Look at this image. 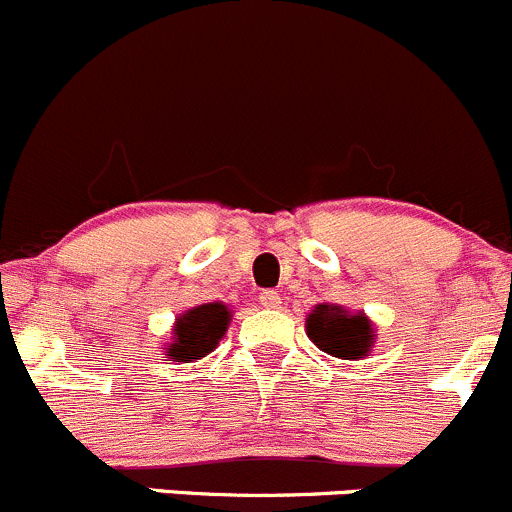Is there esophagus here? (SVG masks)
<instances>
[{
	"label": "esophagus",
	"mask_w": 512,
	"mask_h": 512,
	"mask_svg": "<svg viewBox=\"0 0 512 512\" xmlns=\"http://www.w3.org/2000/svg\"><path fill=\"white\" fill-rule=\"evenodd\" d=\"M258 301H261L263 308H278L283 303V298L278 291H263L261 296H258Z\"/></svg>",
	"instance_id": "34e87169"
}]
</instances>
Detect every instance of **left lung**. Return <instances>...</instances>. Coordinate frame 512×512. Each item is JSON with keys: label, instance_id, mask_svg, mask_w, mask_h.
<instances>
[{"label": "left lung", "instance_id": "obj_1", "mask_svg": "<svg viewBox=\"0 0 512 512\" xmlns=\"http://www.w3.org/2000/svg\"><path fill=\"white\" fill-rule=\"evenodd\" d=\"M306 331L323 353L343 361L363 358L373 343V328L363 313H348L346 308L326 303L313 308L306 318Z\"/></svg>", "mask_w": 512, "mask_h": 512}]
</instances>
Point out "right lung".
<instances>
[{
  "mask_svg": "<svg viewBox=\"0 0 512 512\" xmlns=\"http://www.w3.org/2000/svg\"><path fill=\"white\" fill-rule=\"evenodd\" d=\"M229 321L231 311L224 303H204V306L191 308L184 316L176 318L174 343L166 348V356L174 358L176 363L199 361L206 353L214 351Z\"/></svg>",
  "mask_w": 512,
  "mask_h": 512,
  "instance_id": "1",
  "label": "right lung"
}]
</instances>
